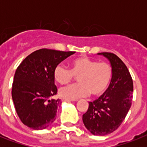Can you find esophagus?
Returning a JSON list of instances; mask_svg holds the SVG:
<instances>
[{"instance_id":"1","label":"esophagus","mask_w":147,"mask_h":147,"mask_svg":"<svg viewBox=\"0 0 147 147\" xmlns=\"http://www.w3.org/2000/svg\"><path fill=\"white\" fill-rule=\"evenodd\" d=\"M62 101H63V102H71V101H72V100H69L67 98H62Z\"/></svg>"}]
</instances>
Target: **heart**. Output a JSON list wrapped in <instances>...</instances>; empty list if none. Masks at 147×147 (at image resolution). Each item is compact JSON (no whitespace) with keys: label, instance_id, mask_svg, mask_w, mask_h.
Instances as JSON below:
<instances>
[{"label":"heart","instance_id":"obj_1","mask_svg":"<svg viewBox=\"0 0 147 147\" xmlns=\"http://www.w3.org/2000/svg\"><path fill=\"white\" fill-rule=\"evenodd\" d=\"M113 68L107 62H99L87 56L74 58L70 62V69L63 65L55 66L53 72L55 80L60 85H66L78 76V84L69 85L59 90L63 98L75 100L91 94L100 96L107 89L113 77Z\"/></svg>","mask_w":147,"mask_h":147}]
</instances>
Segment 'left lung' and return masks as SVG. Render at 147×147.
Here are the masks:
<instances>
[{
    "label": "left lung",
    "mask_w": 147,
    "mask_h": 147,
    "mask_svg": "<svg viewBox=\"0 0 147 147\" xmlns=\"http://www.w3.org/2000/svg\"><path fill=\"white\" fill-rule=\"evenodd\" d=\"M98 54L110 61L113 77L105 93L89 102L82 120L92 134L105 136L116 130L125 119L132 104L134 84L127 67L117 55L111 53Z\"/></svg>",
    "instance_id": "8db88e82"
}]
</instances>
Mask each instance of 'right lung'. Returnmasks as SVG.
Wrapping results in <instances>:
<instances>
[{"mask_svg": "<svg viewBox=\"0 0 147 147\" xmlns=\"http://www.w3.org/2000/svg\"><path fill=\"white\" fill-rule=\"evenodd\" d=\"M75 52L41 49L26 56L17 67L12 85V99L22 123L43 130L54 122L60 99L53 72L55 66Z\"/></svg>", "mask_w": 147, "mask_h": 147, "instance_id": "1", "label": "right lung"}]
</instances>
